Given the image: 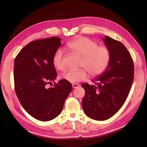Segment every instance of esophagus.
Wrapping results in <instances>:
<instances>
[{"mask_svg":"<svg viewBox=\"0 0 147 147\" xmlns=\"http://www.w3.org/2000/svg\"><path fill=\"white\" fill-rule=\"evenodd\" d=\"M80 86V85L78 84H72V87L73 88H77Z\"/></svg>","mask_w":147,"mask_h":147,"instance_id":"obj_1","label":"esophagus"}]
</instances>
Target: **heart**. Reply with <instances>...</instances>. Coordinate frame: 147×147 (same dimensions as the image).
Listing matches in <instances>:
<instances>
[{
	"label": "heart",
	"instance_id": "b5f03b06",
	"mask_svg": "<svg viewBox=\"0 0 147 147\" xmlns=\"http://www.w3.org/2000/svg\"><path fill=\"white\" fill-rule=\"evenodd\" d=\"M67 47L73 53L82 56L78 70L69 69L61 74V79L76 83L86 79L87 71L90 76L96 77L105 71L110 59L109 49L104 46H98L96 42L86 37H80L67 44ZM53 64L56 69L63 71L65 68L64 54L61 49L55 52L53 58Z\"/></svg>",
	"mask_w": 147,
	"mask_h": 147
}]
</instances>
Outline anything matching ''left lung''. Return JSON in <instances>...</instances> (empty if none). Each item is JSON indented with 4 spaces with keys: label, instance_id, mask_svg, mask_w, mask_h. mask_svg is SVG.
<instances>
[{
    "label": "left lung",
    "instance_id": "1",
    "mask_svg": "<svg viewBox=\"0 0 147 147\" xmlns=\"http://www.w3.org/2000/svg\"><path fill=\"white\" fill-rule=\"evenodd\" d=\"M102 39L110 53L108 67L93 80L94 85L82 84L86 92L82 100L84 112L96 120H107L120 109L134 79V63L125 46L108 36Z\"/></svg>",
    "mask_w": 147,
    "mask_h": 147
}]
</instances>
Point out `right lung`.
Instances as JSON below:
<instances>
[{
    "label": "right lung",
    "mask_w": 147,
    "mask_h": 147,
    "mask_svg": "<svg viewBox=\"0 0 147 147\" xmlns=\"http://www.w3.org/2000/svg\"><path fill=\"white\" fill-rule=\"evenodd\" d=\"M61 44L57 37L35 40L25 46L15 59L17 97L24 109L41 121H49L61 113L72 90L71 84L64 80L47 88L57 77L53 58Z\"/></svg>",
    "instance_id": "1"
}]
</instances>
